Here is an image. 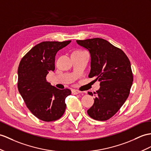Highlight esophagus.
<instances>
[{"instance_id":"34e87169","label":"esophagus","mask_w":151,"mask_h":151,"mask_svg":"<svg viewBox=\"0 0 151 151\" xmlns=\"http://www.w3.org/2000/svg\"><path fill=\"white\" fill-rule=\"evenodd\" d=\"M81 93V91L78 90H72V93L73 95H78Z\"/></svg>"}]
</instances>
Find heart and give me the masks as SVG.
Segmentation results:
<instances>
[{"instance_id":"b5f03b06","label":"heart","mask_w":151,"mask_h":151,"mask_svg":"<svg viewBox=\"0 0 151 151\" xmlns=\"http://www.w3.org/2000/svg\"><path fill=\"white\" fill-rule=\"evenodd\" d=\"M76 51H81V50H76Z\"/></svg>"}]
</instances>
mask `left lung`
<instances>
[{
	"label": "left lung",
	"instance_id": "obj_1",
	"mask_svg": "<svg viewBox=\"0 0 151 151\" xmlns=\"http://www.w3.org/2000/svg\"><path fill=\"white\" fill-rule=\"evenodd\" d=\"M91 55L90 78L100 81L93 106L87 113L99 121L109 119L119 111L129 95L133 81L131 63L123 50L107 40L96 38L76 40ZM88 94L93 93L88 91Z\"/></svg>",
	"mask_w": 151,
	"mask_h": 151
}]
</instances>
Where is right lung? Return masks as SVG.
Returning a JSON list of instances; mask_svg holds the SVG:
<instances>
[{
    "instance_id": "add662e5",
    "label": "right lung",
    "mask_w": 151,
    "mask_h": 151,
    "mask_svg": "<svg viewBox=\"0 0 151 151\" xmlns=\"http://www.w3.org/2000/svg\"><path fill=\"white\" fill-rule=\"evenodd\" d=\"M71 42H43L33 47L22 59L18 68V89L27 108L45 122L63 116L69 89L60 90L47 81L46 76L55 69V56L59 50Z\"/></svg>"
}]
</instances>
